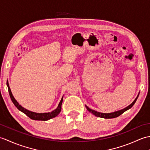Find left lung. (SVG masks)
Masks as SVG:
<instances>
[{
	"instance_id": "1",
	"label": "left lung",
	"mask_w": 150,
	"mask_h": 150,
	"mask_svg": "<svg viewBox=\"0 0 150 150\" xmlns=\"http://www.w3.org/2000/svg\"><path fill=\"white\" fill-rule=\"evenodd\" d=\"M139 93L138 94L137 97H136V98L135 99V100L133 102V103L129 105L128 106H127L126 108H124V109L121 110H119V111H115V112H113V113H100V112H97V111H95V110H93L90 109V108H88L87 106H86V108H87V110L90 111V112H91V113H93V115H95V116L96 117H101V118H104V119H113V118H115V117H117L120 116L121 114H122L124 111H127L128 110L130 109L133 105H134V104L135 103V102L137 100V98L139 97Z\"/></svg>"
}]
</instances>
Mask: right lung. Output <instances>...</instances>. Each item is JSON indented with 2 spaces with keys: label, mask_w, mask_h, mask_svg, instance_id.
<instances>
[{
  "label": "right lung",
  "mask_w": 150,
  "mask_h": 150,
  "mask_svg": "<svg viewBox=\"0 0 150 150\" xmlns=\"http://www.w3.org/2000/svg\"><path fill=\"white\" fill-rule=\"evenodd\" d=\"M6 84H7V86H8L9 96H10V98L13 102V103L15 106L17 108V109L18 110H20L21 111H22V112H23L24 113L26 114L28 117H29L31 119L35 120H50L51 119H52V118H54L58 115L60 113V111H61V106H62V100H63V97H62L61 100H60V103L58 105V107L57 108V109L52 111V112L39 113L33 112V111H31L25 109L24 108H23L18 104V102L15 100L14 97L13 96V94L11 91L10 88H9L8 81H7V83Z\"/></svg>",
  "instance_id": "obj_1"
}]
</instances>
